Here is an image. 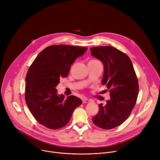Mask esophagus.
Returning <instances> with one entry per match:
<instances>
[{
    "label": "esophagus",
    "mask_w": 160,
    "mask_h": 160,
    "mask_svg": "<svg viewBox=\"0 0 160 160\" xmlns=\"http://www.w3.org/2000/svg\"><path fill=\"white\" fill-rule=\"evenodd\" d=\"M89 102H90V101H89L88 99H83L82 100V102H83V104L88 103Z\"/></svg>",
    "instance_id": "34e87169"
}]
</instances>
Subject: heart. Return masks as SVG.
<instances>
[{
    "mask_svg": "<svg viewBox=\"0 0 160 160\" xmlns=\"http://www.w3.org/2000/svg\"><path fill=\"white\" fill-rule=\"evenodd\" d=\"M97 60H91V61H96Z\"/></svg>",
    "mask_w": 160,
    "mask_h": 160,
    "instance_id": "heart-1",
    "label": "heart"
}]
</instances>
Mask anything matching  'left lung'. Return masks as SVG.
Masks as SVG:
<instances>
[{"label": "left lung", "mask_w": 160, "mask_h": 160, "mask_svg": "<svg viewBox=\"0 0 160 160\" xmlns=\"http://www.w3.org/2000/svg\"><path fill=\"white\" fill-rule=\"evenodd\" d=\"M91 55L104 64L102 84L106 85L110 99L99 104L93 123L99 128L111 129L122 124L130 116L139 94V83L129 57L111 46L91 48Z\"/></svg>", "instance_id": "obj_1"}]
</instances>
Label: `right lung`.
<instances>
[{
	"label": "right lung",
	"instance_id": "add662e5",
	"mask_svg": "<svg viewBox=\"0 0 160 160\" xmlns=\"http://www.w3.org/2000/svg\"><path fill=\"white\" fill-rule=\"evenodd\" d=\"M87 48L54 45L44 49L33 61L26 77L25 101L35 118L43 126L58 129L69 122L80 99L59 96L56 86L66 77L71 65L82 56Z\"/></svg>",
	"mask_w": 160,
	"mask_h": 160
}]
</instances>
